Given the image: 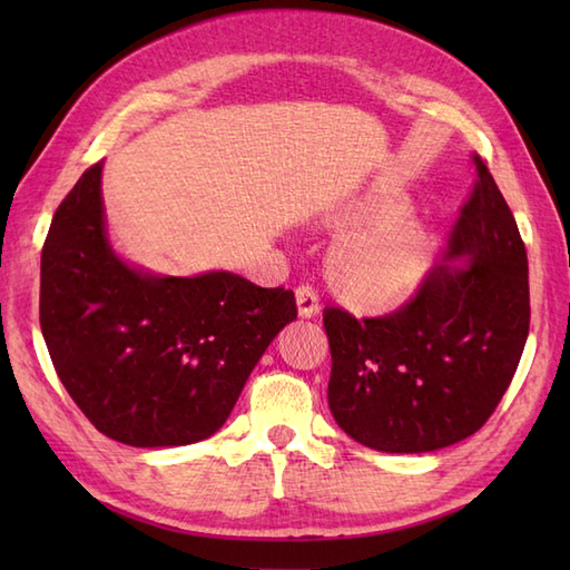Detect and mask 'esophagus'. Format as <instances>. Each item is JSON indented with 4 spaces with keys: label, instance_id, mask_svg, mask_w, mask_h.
Returning a JSON list of instances; mask_svg holds the SVG:
<instances>
[{
    "label": "esophagus",
    "instance_id": "34e87169",
    "mask_svg": "<svg viewBox=\"0 0 570 570\" xmlns=\"http://www.w3.org/2000/svg\"><path fill=\"white\" fill-rule=\"evenodd\" d=\"M296 306H298V316L301 318H313L318 316L321 311V298H318V292L308 284H301L296 288Z\"/></svg>",
    "mask_w": 570,
    "mask_h": 570
}]
</instances>
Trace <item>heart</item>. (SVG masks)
<instances>
[{
  "label": "heart",
  "mask_w": 570,
  "mask_h": 570,
  "mask_svg": "<svg viewBox=\"0 0 570 570\" xmlns=\"http://www.w3.org/2000/svg\"><path fill=\"white\" fill-rule=\"evenodd\" d=\"M402 217L404 205L392 198L357 200L337 215L341 225H365L337 239L331 254L335 288L360 311H392L416 292L423 249Z\"/></svg>",
  "instance_id": "heart-1"
}]
</instances>
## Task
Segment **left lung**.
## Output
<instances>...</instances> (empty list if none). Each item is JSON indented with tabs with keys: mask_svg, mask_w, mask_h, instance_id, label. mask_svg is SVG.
I'll return each instance as SVG.
<instances>
[{
	"mask_svg": "<svg viewBox=\"0 0 570 570\" xmlns=\"http://www.w3.org/2000/svg\"><path fill=\"white\" fill-rule=\"evenodd\" d=\"M478 184L443 262L416 296L380 318L323 311L331 414L382 453H429L482 429L529 335V264L510 205L475 154Z\"/></svg>",
	"mask_w": 570,
	"mask_h": 570,
	"instance_id": "8db88e82",
	"label": "left lung"
}]
</instances>
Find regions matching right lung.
<instances>
[{
    "instance_id": "add662e5",
    "label": "right lung",
    "mask_w": 570,
    "mask_h": 570,
    "mask_svg": "<svg viewBox=\"0 0 570 570\" xmlns=\"http://www.w3.org/2000/svg\"><path fill=\"white\" fill-rule=\"evenodd\" d=\"M102 161L58 205L41 252V333L60 382L107 439L188 445L227 421L294 292L233 272L156 276L117 257Z\"/></svg>"
}]
</instances>
